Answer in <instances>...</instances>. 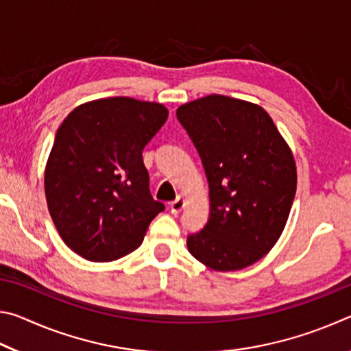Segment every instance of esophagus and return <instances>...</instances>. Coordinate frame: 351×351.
Returning <instances> with one entry per match:
<instances>
[{
  "mask_svg": "<svg viewBox=\"0 0 351 351\" xmlns=\"http://www.w3.org/2000/svg\"><path fill=\"white\" fill-rule=\"evenodd\" d=\"M184 206H186V199L182 197H178L175 201L170 203V210L171 213H180L184 209Z\"/></svg>",
  "mask_w": 351,
  "mask_h": 351,
  "instance_id": "obj_1",
  "label": "esophagus"
}]
</instances>
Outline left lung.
<instances>
[{
  "label": "left lung",
  "mask_w": 351,
  "mask_h": 351,
  "mask_svg": "<svg viewBox=\"0 0 351 351\" xmlns=\"http://www.w3.org/2000/svg\"><path fill=\"white\" fill-rule=\"evenodd\" d=\"M203 161L210 217L187 249L213 271L247 268L268 254L293 206L297 171L287 141L260 105L210 94L176 110Z\"/></svg>",
  "instance_id": "left-lung-1"
}]
</instances>
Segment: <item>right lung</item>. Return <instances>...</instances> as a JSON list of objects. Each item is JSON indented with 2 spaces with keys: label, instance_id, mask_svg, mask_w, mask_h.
<instances>
[{
  "label": "right lung",
  "instance_id": "1",
  "mask_svg": "<svg viewBox=\"0 0 351 351\" xmlns=\"http://www.w3.org/2000/svg\"><path fill=\"white\" fill-rule=\"evenodd\" d=\"M167 117L162 104L106 97L79 105L58 127L45 169L47 209L80 257L133 252L164 210L150 195L142 150Z\"/></svg>",
  "mask_w": 351,
  "mask_h": 351
}]
</instances>
